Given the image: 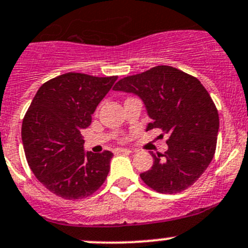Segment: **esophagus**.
<instances>
[{
	"label": "esophagus",
	"mask_w": 248,
	"mask_h": 248,
	"mask_svg": "<svg viewBox=\"0 0 248 248\" xmlns=\"http://www.w3.org/2000/svg\"><path fill=\"white\" fill-rule=\"evenodd\" d=\"M116 153H126V154H131L133 151L131 149H126V148H117L116 149Z\"/></svg>",
	"instance_id": "1"
}]
</instances>
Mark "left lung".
<instances>
[{
    "instance_id": "1",
    "label": "left lung",
    "mask_w": 248,
    "mask_h": 248,
    "mask_svg": "<svg viewBox=\"0 0 248 248\" xmlns=\"http://www.w3.org/2000/svg\"><path fill=\"white\" fill-rule=\"evenodd\" d=\"M114 91L140 98L153 120L145 131L160 128L168 134L163 155L150 151L154 165L140 173L143 182L162 194L180 193L193 185L215 156L219 129L217 108L200 81L160 65L122 78Z\"/></svg>"
}]
</instances>
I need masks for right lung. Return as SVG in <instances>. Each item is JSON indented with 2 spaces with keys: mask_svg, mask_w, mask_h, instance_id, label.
<instances>
[{
  "mask_svg": "<svg viewBox=\"0 0 248 248\" xmlns=\"http://www.w3.org/2000/svg\"><path fill=\"white\" fill-rule=\"evenodd\" d=\"M116 80L68 73L43 83L33 97L21 126L24 150L33 174L55 195L87 198L107 179L114 155L86 151L81 131Z\"/></svg>",
  "mask_w": 248,
  "mask_h": 248,
  "instance_id": "1",
  "label": "right lung"
}]
</instances>
